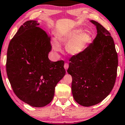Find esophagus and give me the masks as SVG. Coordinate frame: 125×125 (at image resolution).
<instances>
[{
    "label": "esophagus",
    "instance_id": "34e87169",
    "mask_svg": "<svg viewBox=\"0 0 125 125\" xmlns=\"http://www.w3.org/2000/svg\"><path fill=\"white\" fill-rule=\"evenodd\" d=\"M68 67H69V64H68V63H65V64H64V68H65V69L66 70L68 68Z\"/></svg>",
    "mask_w": 125,
    "mask_h": 125
}]
</instances>
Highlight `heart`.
<instances>
[{"instance_id": "obj_1", "label": "heart", "mask_w": 125, "mask_h": 125, "mask_svg": "<svg viewBox=\"0 0 125 125\" xmlns=\"http://www.w3.org/2000/svg\"><path fill=\"white\" fill-rule=\"evenodd\" d=\"M57 39L60 42L66 43L67 52L72 56H77L86 49L91 40L89 33L83 32L81 28H75L57 36ZM52 49L54 51L59 52L61 50V47L57 41L52 42Z\"/></svg>"}]
</instances>
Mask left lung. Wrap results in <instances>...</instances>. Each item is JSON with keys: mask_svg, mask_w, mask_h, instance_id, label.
I'll return each mask as SVG.
<instances>
[{"mask_svg": "<svg viewBox=\"0 0 125 125\" xmlns=\"http://www.w3.org/2000/svg\"><path fill=\"white\" fill-rule=\"evenodd\" d=\"M93 42L69 60L68 74L72 77V92L74 100L83 106H91L104 100L115 84L118 55L110 33L98 22Z\"/></svg>", "mask_w": 125, "mask_h": 125, "instance_id": "1", "label": "left lung"}]
</instances>
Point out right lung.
Returning <instances> with one entry per match:
<instances>
[{"mask_svg": "<svg viewBox=\"0 0 125 125\" xmlns=\"http://www.w3.org/2000/svg\"><path fill=\"white\" fill-rule=\"evenodd\" d=\"M35 20L25 22L8 45L6 71L16 96L30 106L50 103L57 83L65 74L64 62L51 61V37Z\"/></svg>", "mask_w": 125, "mask_h": 125, "instance_id": "add662e5", "label": "right lung"}]
</instances>
